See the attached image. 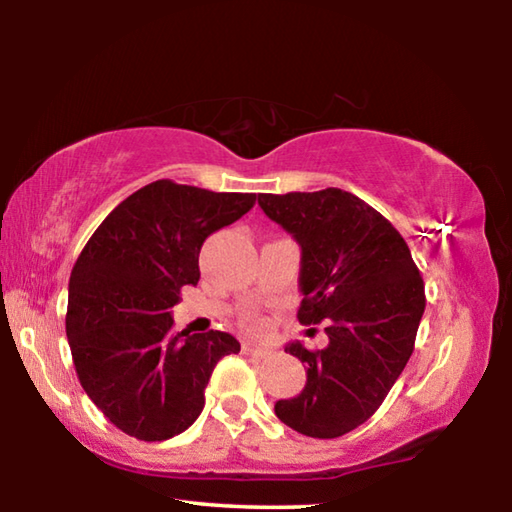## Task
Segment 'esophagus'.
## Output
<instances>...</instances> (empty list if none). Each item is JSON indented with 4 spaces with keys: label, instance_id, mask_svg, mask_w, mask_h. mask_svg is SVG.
Listing matches in <instances>:
<instances>
[{
    "label": "esophagus",
    "instance_id": "obj_1",
    "mask_svg": "<svg viewBox=\"0 0 512 512\" xmlns=\"http://www.w3.org/2000/svg\"><path fill=\"white\" fill-rule=\"evenodd\" d=\"M241 352L250 354V357H266V354H268L266 348H259V345L250 343V341H244V345H241Z\"/></svg>",
    "mask_w": 512,
    "mask_h": 512
}]
</instances>
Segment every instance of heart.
Instances as JSON below:
<instances>
[{
  "label": "heart",
  "mask_w": 512,
  "mask_h": 512,
  "mask_svg": "<svg viewBox=\"0 0 512 512\" xmlns=\"http://www.w3.org/2000/svg\"><path fill=\"white\" fill-rule=\"evenodd\" d=\"M246 327H250V329H259V327H262V320H257V318H248V320H246Z\"/></svg>",
  "instance_id": "1"
}]
</instances>
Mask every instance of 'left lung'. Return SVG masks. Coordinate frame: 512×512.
<instances>
[{
  "label": "left lung",
  "instance_id": "1",
  "mask_svg": "<svg viewBox=\"0 0 512 512\" xmlns=\"http://www.w3.org/2000/svg\"><path fill=\"white\" fill-rule=\"evenodd\" d=\"M257 201L300 246L298 320L323 323L329 339L323 350L284 348L307 366V384L275 402V415L305 436L339 438L402 375L427 305L424 282L400 232L359 196L327 187Z\"/></svg>",
  "mask_w": 512,
  "mask_h": 512
}]
</instances>
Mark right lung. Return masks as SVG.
I'll return each mask as SVG.
<instances>
[{
  "instance_id": "right-lung-1",
  "label": "right lung",
  "mask_w": 512,
  "mask_h": 512,
  "mask_svg": "<svg viewBox=\"0 0 512 512\" xmlns=\"http://www.w3.org/2000/svg\"><path fill=\"white\" fill-rule=\"evenodd\" d=\"M253 205L255 194L155 180L121 201L76 259L65 318L76 375L128 436L155 443L192 427L214 366L241 350L214 329L176 334L171 307L201 277L203 241Z\"/></svg>"
}]
</instances>
